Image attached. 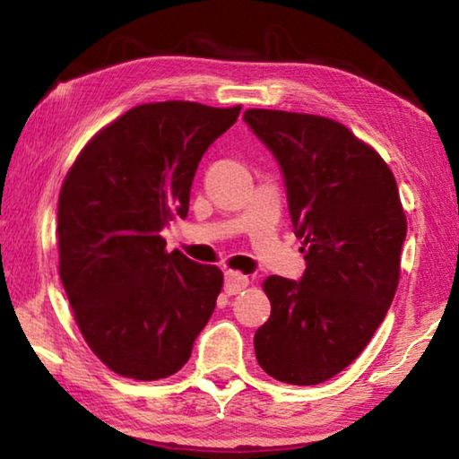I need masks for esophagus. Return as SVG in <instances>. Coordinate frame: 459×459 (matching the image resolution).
<instances>
[{
  "instance_id": "1",
  "label": "esophagus",
  "mask_w": 459,
  "mask_h": 459,
  "mask_svg": "<svg viewBox=\"0 0 459 459\" xmlns=\"http://www.w3.org/2000/svg\"><path fill=\"white\" fill-rule=\"evenodd\" d=\"M248 285V277L243 273H237V271H227L224 273V291L229 295H237L245 290Z\"/></svg>"
}]
</instances>
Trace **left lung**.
Listing matches in <instances>:
<instances>
[{"mask_svg":"<svg viewBox=\"0 0 459 459\" xmlns=\"http://www.w3.org/2000/svg\"><path fill=\"white\" fill-rule=\"evenodd\" d=\"M243 119L281 166L306 253L299 281L263 283L271 316L255 332V354L281 383H324L367 348L397 291L407 237L397 182L338 121L273 108H248Z\"/></svg>","mask_w":459,"mask_h":459,"instance_id":"obj_1","label":"left lung"}]
</instances>
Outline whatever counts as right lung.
<instances>
[{
	"label": "right lung",
	"instance_id": "add662e5",
	"mask_svg": "<svg viewBox=\"0 0 459 459\" xmlns=\"http://www.w3.org/2000/svg\"><path fill=\"white\" fill-rule=\"evenodd\" d=\"M240 113L190 100L137 105L84 145L58 198L60 279L82 338L113 372L172 377L211 320L222 271L166 251L202 155Z\"/></svg>",
	"mask_w": 459,
	"mask_h": 459
}]
</instances>
